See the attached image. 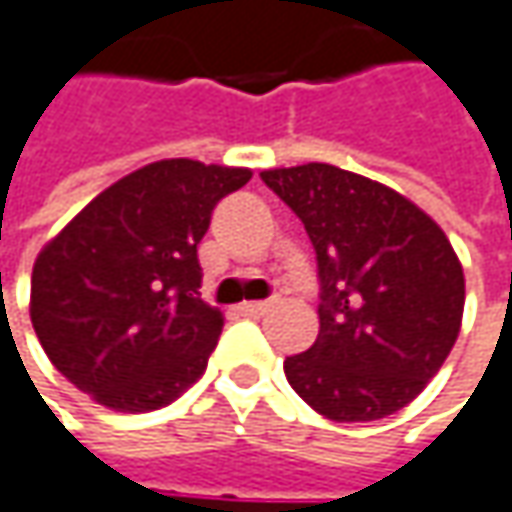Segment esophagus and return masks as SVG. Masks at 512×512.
Here are the masks:
<instances>
[{"mask_svg":"<svg viewBox=\"0 0 512 512\" xmlns=\"http://www.w3.org/2000/svg\"><path fill=\"white\" fill-rule=\"evenodd\" d=\"M268 309H271V300H256V303H241L238 306V311L247 314V317H259V314H265Z\"/></svg>","mask_w":512,"mask_h":512,"instance_id":"obj_1","label":"esophagus"}]
</instances>
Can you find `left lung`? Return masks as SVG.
I'll list each match as a JSON object with an SVG mask.
<instances>
[{"mask_svg":"<svg viewBox=\"0 0 512 512\" xmlns=\"http://www.w3.org/2000/svg\"><path fill=\"white\" fill-rule=\"evenodd\" d=\"M317 253L320 335L285 358V379L317 414L370 422L434 379L463 317V268L446 233L376 180L338 165L262 171Z\"/></svg>","mask_w":512,"mask_h":512,"instance_id":"8db88e82","label":"left lung"}]
</instances>
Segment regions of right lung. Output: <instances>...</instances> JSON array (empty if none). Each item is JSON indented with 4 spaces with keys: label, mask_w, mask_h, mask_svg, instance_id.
Here are the masks:
<instances>
[{
    "label": "right lung",
    "mask_w": 512,
    "mask_h": 512,
    "mask_svg": "<svg viewBox=\"0 0 512 512\" xmlns=\"http://www.w3.org/2000/svg\"><path fill=\"white\" fill-rule=\"evenodd\" d=\"M247 168L151 163L92 198L34 262L49 361L113 411H157L201 379L224 317L201 300L198 244Z\"/></svg>",
    "instance_id": "add662e5"
}]
</instances>
